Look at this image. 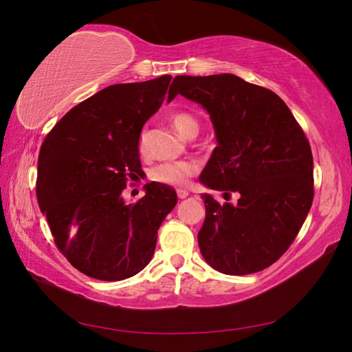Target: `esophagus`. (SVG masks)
I'll list each match as a JSON object with an SVG mask.
<instances>
[{
  "label": "esophagus",
  "mask_w": 352,
  "mask_h": 352,
  "mask_svg": "<svg viewBox=\"0 0 352 352\" xmlns=\"http://www.w3.org/2000/svg\"><path fill=\"white\" fill-rule=\"evenodd\" d=\"M176 194H177V197H179L180 199H184V198H186V197L189 195V192H188V190H185V189H177Z\"/></svg>",
  "instance_id": "obj_1"
}]
</instances>
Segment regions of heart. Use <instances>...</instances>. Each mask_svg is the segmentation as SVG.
<instances>
[{
  "label": "heart",
  "mask_w": 352,
  "mask_h": 352,
  "mask_svg": "<svg viewBox=\"0 0 352 352\" xmlns=\"http://www.w3.org/2000/svg\"><path fill=\"white\" fill-rule=\"evenodd\" d=\"M175 129L185 138H192L199 131V123L192 114L186 111H175L170 114ZM146 150V132L142 131L138 136V151L144 154ZM198 172V164L192 160H184V162H167L160 163L150 170V179L153 182H158L170 186H184L188 180Z\"/></svg>",
  "instance_id": "1"
}]
</instances>
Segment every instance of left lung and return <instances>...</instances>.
<instances>
[{
	"label": "left lung",
	"instance_id": "8db88e82",
	"mask_svg": "<svg viewBox=\"0 0 352 352\" xmlns=\"http://www.w3.org/2000/svg\"><path fill=\"white\" fill-rule=\"evenodd\" d=\"M177 94L201 104L219 145L199 176L206 186L236 192L238 204L201 195L202 257L220 273L267 269L291 247L313 204V154L302 127L273 91L230 73L176 76Z\"/></svg>",
	"mask_w": 352,
	"mask_h": 352
}]
</instances>
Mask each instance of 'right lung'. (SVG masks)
I'll return each mask as SVG.
<instances>
[{"label":"right lung","instance_id":"add662e5","mask_svg":"<svg viewBox=\"0 0 352 352\" xmlns=\"http://www.w3.org/2000/svg\"><path fill=\"white\" fill-rule=\"evenodd\" d=\"M170 74L117 83L61 117L42 142L36 198L56 247L74 269L98 280L132 278L151 261L157 230L177 202L175 190L146 184L124 204L122 192L141 176L138 136L162 107Z\"/></svg>","mask_w":352,"mask_h":352}]
</instances>
